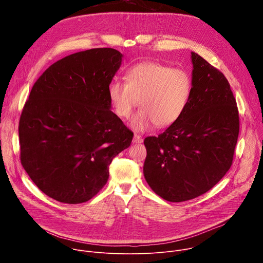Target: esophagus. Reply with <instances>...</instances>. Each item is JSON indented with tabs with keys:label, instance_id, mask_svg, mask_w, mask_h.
Segmentation results:
<instances>
[{
	"label": "esophagus",
	"instance_id": "1",
	"mask_svg": "<svg viewBox=\"0 0 263 263\" xmlns=\"http://www.w3.org/2000/svg\"><path fill=\"white\" fill-rule=\"evenodd\" d=\"M142 141H143V139H142L141 136H139V135H137V134H135V135L133 136V143H141Z\"/></svg>",
	"mask_w": 263,
	"mask_h": 263
}]
</instances>
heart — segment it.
I'll list each match as a JSON object with an SVG mask.
<instances>
[{
    "label": "heart",
    "mask_w": 263,
    "mask_h": 263,
    "mask_svg": "<svg viewBox=\"0 0 263 263\" xmlns=\"http://www.w3.org/2000/svg\"><path fill=\"white\" fill-rule=\"evenodd\" d=\"M192 92L193 80L189 72L154 61L133 65L127 71L126 82L114 81L108 89L120 118H130L139 101L141 107L130 124L141 132L155 125L164 129L177 123L190 104Z\"/></svg>",
    "instance_id": "heart-1"
}]
</instances>
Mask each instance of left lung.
Segmentation results:
<instances>
[{
    "label": "left lung",
    "mask_w": 263,
    "mask_h": 263,
    "mask_svg": "<svg viewBox=\"0 0 263 263\" xmlns=\"http://www.w3.org/2000/svg\"><path fill=\"white\" fill-rule=\"evenodd\" d=\"M193 92L181 119L158 136L144 138V179L168 202L195 199L229 171L239 117L222 72L192 52Z\"/></svg>",
    "instance_id": "1"
}]
</instances>
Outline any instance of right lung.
Here are the masks:
<instances>
[{
    "instance_id": "right-lung-1",
    "label": "right lung",
    "mask_w": 263,
    "mask_h": 263,
    "mask_svg": "<svg viewBox=\"0 0 263 263\" xmlns=\"http://www.w3.org/2000/svg\"><path fill=\"white\" fill-rule=\"evenodd\" d=\"M123 54L111 48L68 55L33 85L18 126L21 161L50 198L80 204L107 183L109 165L133 133L111 111L109 85Z\"/></svg>"
}]
</instances>
